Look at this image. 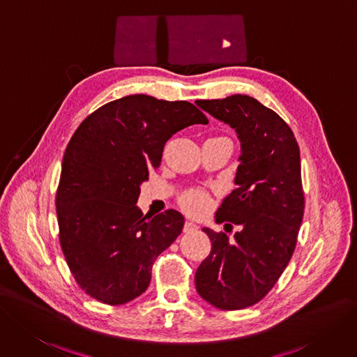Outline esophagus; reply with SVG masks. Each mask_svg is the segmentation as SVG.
Here are the masks:
<instances>
[{
    "label": "esophagus",
    "instance_id": "obj_1",
    "mask_svg": "<svg viewBox=\"0 0 357 357\" xmlns=\"http://www.w3.org/2000/svg\"><path fill=\"white\" fill-rule=\"evenodd\" d=\"M199 228L200 227L197 225V223H194L192 220H187L185 222V227H183V231H185V232H194V231H197Z\"/></svg>",
    "mask_w": 357,
    "mask_h": 357
}]
</instances>
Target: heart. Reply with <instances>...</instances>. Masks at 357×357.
Wrapping results in <instances>:
<instances>
[{
  "mask_svg": "<svg viewBox=\"0 0 357 357\" xmlns=\"http://www.w3.org/2000/svg\"><path fill=\"white\" fill-rule=\"evenodd\" d=\"M182 204L190 213L200 215L207 208V197L202 191H191L183 195Z\"/></svg>",
  "mask_w": 357,
  "mask_h": 357,
  "instance_id": "1",
  "label": "heart"
}]
</instances>
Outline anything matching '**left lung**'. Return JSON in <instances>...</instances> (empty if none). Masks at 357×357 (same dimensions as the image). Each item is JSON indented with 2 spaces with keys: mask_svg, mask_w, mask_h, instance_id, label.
<instances>
[{
  "mask_svg": "<svg viewBox=\"0 0 357 357\" xmlns=\"http://www.w3.org/2000/svg\"><path fill=\"white\" fill-rule=\"evenodd\" d=\"M197 105L229 125L240 141L236 188L216 210V222L240 225L234 240L203 228L212 252L195 272V288L210 305L240 310L256 305L293 256L305 212L300 150L293 130L256 98L235 94Z\"/></svg>",
  "mask_w": 357,
  "mask_h": 357,
  "instance_id": "obj_1",
  "label": "left lung"
}]
</instances>
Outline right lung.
Wrapping results in <instances>:
<instances>
[{
    "label": "right lung",
    "mask_w": 357,
    "mask_h": 357,
    "mask_svg": "<svg viewBox=\"0 0 357 357\" xmlns=\"http://www.w3.org/2000/svg\"><path fill=\"white\" fill-rule=\"evenodd\" d=\"M195 123L208 121L188 101L134 94L104 104L76 129L56 207L66 261L92 298L119 306L139 297L154 260L182 232L178 210L142 216L137 202L166 141Z\"/></svg>",
    "instance_id": "obj_1"
}]
</instances>
